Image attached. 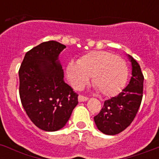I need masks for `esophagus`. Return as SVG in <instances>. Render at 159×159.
Segmentation results:
<instances>
[{"label": "esophagus", "instance_id": "34e87169", "mask_svg": "<svg viewBox=\"0 0 159 159\" xmlns=\"http://www.w3.org/2000/svg\"><path fill=\"white\" fill-rule=\"evenodd\" d=\"M87 100H88L87 97L82 96V95H79V96H78V101H79V102H85V101H87Z\"/></svg>", "mask_w": 159, "mask_h": 159}]
</instances>
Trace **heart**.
<instances>
[{"label": "heart", "instance_id": "b5f03b06", "mask_svg": "<svg viewBox=\"0 0 159 159\" xmlns=\"http://www.w3.org/2000/svg\"><path fill=\"white\" fill-rule=\"evenodd\" d=\"M129 70L122 57L107 51H92L83 55L78 63H69L66 77L70 85L80 89L92 82L103 96L116 95L127 81Z\"/></svg>", "mask_w": 159, "mask_h": 159}]
</instances>
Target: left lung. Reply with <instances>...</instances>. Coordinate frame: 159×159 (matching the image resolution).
<instances>
[{"label": "left lung", "mask_w": 159, "mask_h": 159, "mask_svg": "<svg viewBox=\"0 0 159 159\" xmlns=\"http://www.w3.org/2000/svg\"><path fill=\"white\" fill-rule=\"evenodd\" d=\"M132 66V77L121 93L105 101L100 113L94 117L97 127L105 134L114 135L129 126L140 107L144 77L136 60L128 55Z\"/></svg>", "instance_id": "left-lung-1"}]
</instances>
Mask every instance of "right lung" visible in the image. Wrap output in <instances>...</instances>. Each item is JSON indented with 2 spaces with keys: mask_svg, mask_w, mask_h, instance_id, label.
Segmentation results:
<instances>
[{
  "mask_svg": "<svg viewBox=\"0 0 159 159\" xmlns=\"http://www.w3.org/2000/svg\"><path fill=\"white\" fill-rule=\"evenodd\" d=\"M66 45L42 42L28 51L19 69V94L33 123L45 131L64 127L78 105V95L64 81L58 61Z\"/></svg>",
  "mask_w": 159,
  "mask_h": 159,
  "instance_id": "add662e5",
  "label": "right lung"
}]
</instances>
